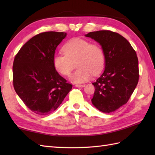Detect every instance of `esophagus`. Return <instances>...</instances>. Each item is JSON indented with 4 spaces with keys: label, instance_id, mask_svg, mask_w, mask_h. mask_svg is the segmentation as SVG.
Here are the masks:
<instances>
[{
    "label": "esophagus",
    "instance_id": "obj_1",
    "mask_svg": "<svg viewBox=\"0 0 155 155\" xmlns=\"http://www.w3.org/2000/svg\"><path fill=\"white\" fill-rule=\"evenodd\" d=\"M85 86L84 84H75L76 87H84Z\"/></svg>",
    "mask_w": 155,
    "mask_h": 155
}]
</instances>
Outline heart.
<instances>
[{"instance_id": "heart-1", "label": "heart", "mask_w": 155, "mask_h": 155, "mask_svg": "<svg viewBox=\"0 0 155 155\" xmlns=\"http://www.w3.org/2000/svg\"><path fill=\"white\" fill-rule=\"evenodd\" d=\"M63 53L55 54L53 65L59 73L68 76L77 61L78 68L69 78L72 83H82L90 79L92 75H97L103 69L104 53L99 45L91 44L81 38H74L66 43Z\"/></svg>"}]
</instances>
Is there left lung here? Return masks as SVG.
<instances>
[{"label": "left lung", "mask_w": 155, "mask_h": 155, "mask_svg": "<svg viewBox=\"0 0 155 155\" xmlns=\"http://www.w3.org/2000/svg\"><path fill=\"white\" fill-rule=\"evenodd\" d=\"M85 37L99 43L104 53V70L93 83L95 91L92 103L103 113H112L127 103L138 84L137 53L130 42L117 32L99 31Z\"/></svg>", "instance_id": "8db88e82"}]
</instances>
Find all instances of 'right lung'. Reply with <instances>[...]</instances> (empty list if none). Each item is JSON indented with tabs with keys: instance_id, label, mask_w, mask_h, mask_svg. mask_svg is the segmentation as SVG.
<instances>
[{
	"instance_id": "right-lung-1",
	"label": "right lung",
	"mask_w": 155,
	"mask_h": 155,
	"mask_svg": "<svg viewBox=\"0 0 155 155\" xmlns=\"http://www.w3.org/2000/svg\"><path fill=\"white\" fill-rule=\"evenodd\" d=\"M66 32H45L22 46L13 62V85L26 106L39 115H48L60 106L72 84L60 76L53 65L58 45Z\"/></svg>"
}]
</instances>
